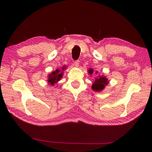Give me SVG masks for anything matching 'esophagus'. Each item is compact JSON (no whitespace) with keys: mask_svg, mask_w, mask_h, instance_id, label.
<instances>
[{"mask_svg":"<svg viewBox=\"0 0 152 152\" xmlns=\"http://www.w3.org/2000/svg\"><path fill=\"white\" fill-rule=\"evenodd\" d=\"M79 63H80L79 61H74L73 65L76 67H78L79 66Z\"/></svg>","mask_w":152,"mask_h":152,"instance_id":"obj_1","label":"esophagus"}]
</instances>
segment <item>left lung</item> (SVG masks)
<instances>
[{
    "instance_id": "8db88e82",
    "label": "left lung",
    "mask_w": 152,
    "mask_h": 152,
    "mask_svg": "<svg viewBox=\"0 0 152 152\" xmlns=\"http://www.w3.org/2000/svg\"><path fill=\"white\" fill-rule=\"evenodd\" d=\"M88 73L92 76V74L93 73V69H88ZM95 74H98V75L95 78L94 82H93L91 86V89L96 92H101L105 88V86L108 84L109 81L104 75H99L98 71H96Z\"/></svg>"
}]
</instances>
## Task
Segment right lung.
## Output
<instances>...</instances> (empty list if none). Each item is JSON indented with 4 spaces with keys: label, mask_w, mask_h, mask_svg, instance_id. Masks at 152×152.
Listing matches in <instances>:
<instances>
[{
    "label": "right lung",
    "mask_w": 152,
    "mask_h": 152,
    "mask_svg": "<svg viewBox=\"0 0 152 152\" xmlns=\"http://www.w3.org/2000/svg\"><path fill=\"white\" fill-rule=\"evenodd\" d=\"M66 65H64L61 69H57L48 74L47 80L48 84L50 86H55L59 82L61 79L63 78L64 71L66 69Z\"/></svg>",
    "instance_id": "1"
}]
</instances>
